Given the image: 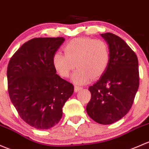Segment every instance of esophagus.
Here are the masks:
<instances>
[{"label":"esophagus","mask_w":149,"mask_h":149,"mask_svg":"<svg viewBox=\"0 0 149 149\" xmlns=\"http://www.w3.org/2000/svg\"><path fill=\"white\" fill-rule=\"evenodd\" d=\"M81 89H83V87L79 86H75V91L76 92H79V91L81 90Z\"/></svg>","instance_id":"1"}]
</instances>
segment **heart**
<instances>
[{"label": "heart", "instance_id": "obj_1", "mask_svg": "<svg viewBox=\"0 0 149 149\" xmlns=\"http://www.w3.org/2000/svg\"><path fill=\"white\" fill-rule=\"evenodd\" d=\"M64 54L56 53L53 63L63 78H68L74 69L72 79L76 84H83L91 78H99L106 71L110 61L109 46L101 39L88 37L73 39L63 47Z\"/></svg>", "mask_w": 149, "mask_h": 149}]
</instances>
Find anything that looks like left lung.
I'll return each instance as SVG.
<instances>
[{
	"mask_svg": "<svg viewBox=\"0 0 149 149\" xmlns=\"http://www.w3.org/2000/svg\"><path fill=\"white\" fill-rule=\"evenodd\" d=\"M109 44L110 61L100 79L88 88V115L101 124L121 119L132 106L139 86L138 58L127 43L111 33L101 34Z\"/></svg>",
	"mask_w": 149,
	"mask_h": 149,
	"instance_id": "8db88e82",
	"label": "left lung"
}]
</instances>
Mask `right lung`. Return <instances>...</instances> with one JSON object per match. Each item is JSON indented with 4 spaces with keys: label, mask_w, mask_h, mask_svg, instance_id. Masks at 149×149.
Masks as SVG:
<instances>
[{
    "label": "right lung",
    "mask_w": 149,
    "mask_h": 149,
    "mask_svg": "<svg viewBox=\"0 0 149 149\" xmlns=\"http://www.w3.org/2000/svg\"><path fill=\"white\" fill-rule=\"evenodd\" d=\"M65 38H35L18 48L7 68L8 91L18 115L37 129L60 121L74 86L56 74L53 58Z\"/></svg>",
    "instance_id": "1"
}]
</instances>
